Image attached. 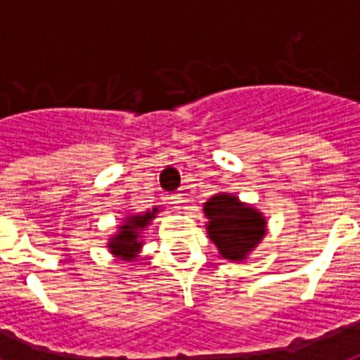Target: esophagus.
<instances>
[{"instance_id":"1","label":"esophagus","mask_w":360,"mask_h":360,"mask_svg":"<svg viewBox=\"0 0 360 360\" xmlns=\"http://www.w3.org/2000/svg\"><path fill=\"white\" fill-rule=\"evenodd\" d=\"M183 202H185V200H183V196H181V194H172V196L168 198V203H172V205H174V209H181Z\"/></svg>"}]
</instances>
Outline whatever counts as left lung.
<instances>
[{
  "mask_svg": "<svg viewBox=\"0 0 360 360\" xmlns=\"http://www.w3.org/2000/svg\"><path fill=\"white\" fill-rule=\"evenodd\" d=\"M207 236L230 262H245L267 231V220L257 209L243 203L233 194L220 192L203 203Z\"/></svg>",
  "mask_w": 360,
  "mask_h": 360,
  "instance_id": "1",
  "label": "left lung"
}]
</instances>
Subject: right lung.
Masks as SVG:
<instances>
[{"instance_id":"obj_1","label":"right lung","mask_w":360,"mask_h":360,"mask_svg":"<svg viewBox=\"0 0 360 360\" xmlns=\"http://www.w3.org/2000/svg\"><path fill=\"white\" fill-rule=\"evenodd\" d=\"M158 213V207H153V211L141 214H129L123 224L120 226V231L108 240V248L114 256L121 257L124 262H132L138 257V252L141 248L140 233L151 224L155 214Z\"/></svg>"}]
</instances>
